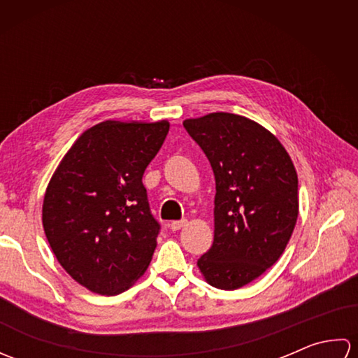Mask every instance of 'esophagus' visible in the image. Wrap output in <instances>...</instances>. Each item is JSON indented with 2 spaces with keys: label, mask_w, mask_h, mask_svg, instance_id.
<instances>
[{
  "label": "esophagus",
  "mask_w": 358,
  "mask_h": 358,
  "mask_svg": "<svg viewBox=\"0 0 358 358\" xmlns=\"http://www.w3.org/2000/svg\"><path fill=\"white\" fill-rule=\"evenodd\" d=\"M185 226H187V220H178V222H172L169 224L172 231H180V229H183Z\"/></svg>",
  "instance_id": "34e87169"
}]
</instances>
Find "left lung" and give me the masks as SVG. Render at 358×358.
<instances>
[{
  "label": "left lung",
  "instance_id": "left-lung-1",
  "mask_svg": "<svg viewBox=\"0 0 358 358\" xmlns=\"http://www.w3.org/2000/svg\"><path fill=\"white\" fill-rule=\"evenodd\" d=\"M215 177L214 243L199 258L208 283L234 291L275 263L299 217V178L269 131L227 112L185 120Z\"/></svg>",
  "mask_w": 358,
  "mask_h": 358
}]
</instances>
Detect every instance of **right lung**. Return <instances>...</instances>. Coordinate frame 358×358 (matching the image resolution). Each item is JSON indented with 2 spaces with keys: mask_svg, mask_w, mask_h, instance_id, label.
I'll use <instances>...</instances> for the list:
<instances>
[{
  "mask_svg": "<svg viewBox=\"0 0 358 358\" xmlns=\"http://www.w3.org/2000/svg\"><path fill=\"white\" fill-rule=\"evenodd\" d=\"M169 123L103 121L64 155L45 189L43 226L57 260L89 291L124 292L154 255L159 223L143 173Z\"/></svg>",
  "mask_w": 358,
  "mask_h": 358,
  "instance_id": "add662e5",
  "label": "right lung"
}]
</instances>
